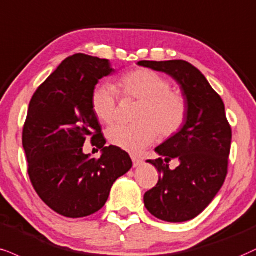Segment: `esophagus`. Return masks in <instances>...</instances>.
Returning <instances> with one entry per match:
<instances>
[{
  "mask_svg": "<svg viewBox=\"0 0 256 256\" xmlns=\"http://www.w3.org/2000/svg\"><path fill=\"white\" fill-rule=\"evenodd\" d=\"M131 158H132V163H134V168L140 167L142 163H143V161H142L140 158H138L137 156H134V155H131Z\"/></svg>",
  "mask_w": 256,
  "mask_h": 256,
  "instance_id": "34e87169",
  "label": "esophagus"
}]
</instances>
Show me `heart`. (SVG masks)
Masks as SVG:
<instances>
[{"mask_svg":"<svg viewBox=\"0 0 256 256\" xmlns=\"http://www.w3.org/2000/svg\"><path fill=\"white\" fill-rule=\"evenodd\" d=\"M122 96L140 101L134 112V124L116 125L107 131L112 146L137 152L152 144L158 136L172 137L182 128L188 114V104L180 92L170 89V83L156 72L136 69L119 80ZM118 93L110 83L95 86L90 95L92 110L104 124L114 122Z\"/></svg>","mask_w":256,"mask_h":256,"instance_id":"heart-1","label":"heart"}]
</instances>
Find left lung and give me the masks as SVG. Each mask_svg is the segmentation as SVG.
Listing matches in <instances>:
<instances>
[{
  "mask_svg": "<svg viewBox=\"0 0 256 256\" xmlns=\"http://www.w3.org/2000/svg\"><path fill=\"white\" fill-rule=\"evenodd\" d=\"M138 66L172 76L188 104L182 128L156 148L161 158L148 161L155 166L160 178L158 184L144 194V205L161 220H190L214 200L228 174L232 132L224 102L188 62L140 60ZM174 158L180 164L172 171L168 161Z\"/></svg>",
  "mask_w": 256,
  "mask_h": 256,
  "instance_id": "left-lung-1",
  "label": "left lung"
}]
</instances>
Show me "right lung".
<instances>
[{"instance_id": "1", "label": "right lung", "mask_w": 256, "mask_h": 256, "mask_svg": "<svg viewBox=\"0 0 256 256\" xmlns=\"http://www.w3.org/2000/svg\"><path fill=\"white\" fill-rule=\"evenodd\" d=\"M114 69L108 60L76 54L68 57L30 98L22 131L30 180L40 199L68 218L87 217L104 208L116 180L132 167L128 154L106 146L90 95ZM91 138L100 159L82 154Z\"/></svg>"}]
</instances>
